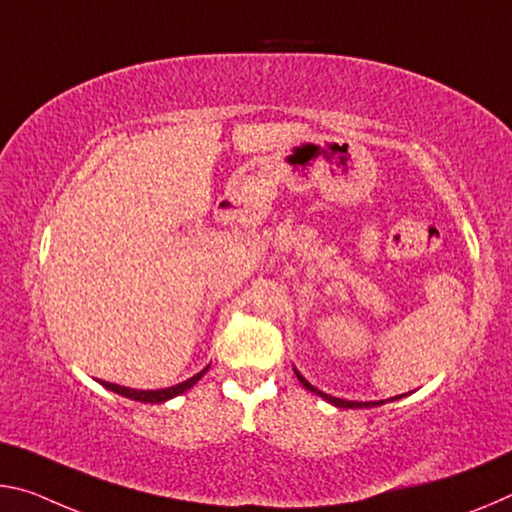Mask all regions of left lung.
Listing matches in <instances>:
<instances>
[{
    "label": "left lung",
    "instance_id": "left-lung-1",
    "mask_svg": "<svg viewBox=\"0 0 512 512\" xmlns=\"http://www.w3.org/2000/svg\"><path fill=\"white\" fill-rule=\"evenodd\" d=\"M294 371H296V369H294ZM296 376H298L300 383H303V387H307V389H310V392H314V394L323 396V399H326V401H328V403H332V405H337V408H373V405H380V403H383V401H380V403H376V401L360 403V401H344V399H335V396H328V394L319 392V389H316V387H312L310 383H307V380H305L303 376H300L298 371H296ZM394 399H396V396H394Z\"/></svg>",
    "mask_w": 512,
    "mask_h": 512
}]
</instances>
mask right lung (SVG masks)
<instances>
[{
  "label": "right lung",
  "mask_w": 512,
  "mask_h": 512,
  "mask_svg": "<svg viewBox=\"0 0 512 512\" xmlns=\"http://www.w3.org/2000/svg\"><path fill=\"white\" fill-rule=\"evenodd\" d=\"M207 369H209V367H205L200 373H196V376H193V378L184 380V383H180V385H173V387H166V389H148V392H145V389L120 387V385H116V383H107V380H100V383H102L104 387H107V389H111V392H116V394H120V396H127V399L143 401V403H164V401H168V399H173V396L184 394L186 389H191L193 385L198 383V380H200L202 376H205Z\"/></svg>",
  "instance_id": "1"
}]
</instances>
